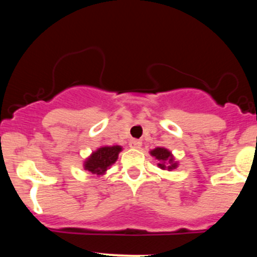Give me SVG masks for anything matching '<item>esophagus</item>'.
Segmentation results:
<instances>
[{
  "instance_id": "1",
  "label": "esophagus",
  "mask_w": 257,
  "mask_h": 257,
  "mask_svg": "<svg viewBox=\"0 0 257 257\" xmlns=\"http://www.w3.org/2000/svg\"><path fill=\"white\" fill-rule=\"evenodd\" d=\"M129 147H131V149H140V147H141V141L133 139V140L129 141Z\"/></svg>"
}]
</instances>
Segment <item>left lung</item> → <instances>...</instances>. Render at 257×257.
<instances>
[{
    "label": "left lung",
    "mask_w": 257,
    "mask_h": 257,
    "mask_svg": "<svg viewBox=\"0 0 257 257\" xmlns=\"http://www.w3.org/2000/svg\"><path fill=\"white\" fill-rule=\"evenodd\" d=\"M150 155L157 159L159 162L158 167L163 170H169V172H172L173 169H176L179 166L178 162L174 158L173 153L168 149H166V147H156V149L150 151Z\"/></svg>",
    "instance_id": "8db88e82"
}]
</instances>
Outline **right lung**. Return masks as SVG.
I'll return each mask as SVG.
<instances>
[{
    "label": "right lung",
    "instance_id": "obj_1",
    "mask_svg": "<svg viewBox=\"0 0 257 257\" xmlns=\"http://www.w3.org/2000/svg\"><path fill=\"white\" fill-rule=\"evenodd\" d=\"M120 151H122V146L118 145L99 147L96 151L91 152L89 157L85 158L83 163L84 170H88L98 176L105 175L112 164L116 163Z\"/></svg>",
    "mask_w": 257,
    "mask_h": 257
}]
</instances>
